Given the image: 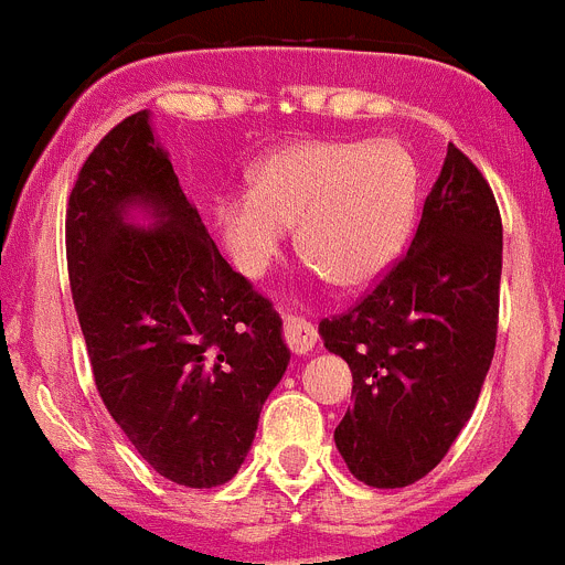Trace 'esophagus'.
<instances>
[{"mask_svg": "<svg viewBox=\"0 0 565 565\" xmlns=\"http://www.w3.org/2000/svg\"><path fill=\"white\" fill-rule=\"evenodd\" d=\"M284 338H287V345L295 354H309L315 349V343H318V332H315V327L301 318L284 320Z\"/></svg>", "mask_w": 565, "mask_h": 565, "instance_id": "1", "label": "esophagus"}]
</instances>
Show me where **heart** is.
Returning <instances> with one entry per match:
<instances>
[{
	"instance_id": "1",
	"label": "heart",
	"mask_w": 565,
	"mask_h": 565,
	"mask_svg": "<svg viewBox=\"0 0 565 565\" xmlns=\"http://www.w3.org/2000/svg\"><path fill=\"white\" fill-rule=\"evenodd\" d=\"M250 191L216 200L213 220L238 273L258 278L281 256L287 227L303 258L338 287L365 289L403 253L416 216L414 157L394 140H298L258 157Z\"/></svg>"
}]
</instances>
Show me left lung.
<instances>
[{"label":"left lung","instance_id":"obj_1","mask_svg":"<svg viewBox=\"0 0 565 565\" xmlns=\"http://www.w3.org/2000/svg\"><path fill=\"white\" fill-rule=\"evenodd\" d=\"M501 245L495 196L450 143L408 253L358 307L320 320L352 369L334 445L363 484L419 481L470 419L495 354Z\"/></svg>","mask_w":565,"mask_h":565}]
</instances>
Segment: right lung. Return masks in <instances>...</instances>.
<instances>
[{
    "label": "right lung",
    "mask_w": 565,
    "mask_h": 565,
    "mask_svg": "<svg viewBox=\"0 0 565 565\" xmlns=\"http://www.w3.org/2000/svg\"><path fill=\"white\" fill-rule=\"evenodd\" d=\"M67 267L111 419L162 479L227 484L289 349L270 301L207 236L149 109L86 157L70 194Z\"/></svg>",
    "instance_id": "obj_1"
}]
</instances>
